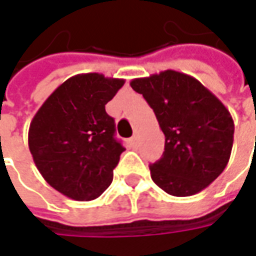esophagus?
<instances>
[{"label": "esophagus", "mask_w": 256, "mask_h": 256, "mask_svg": "<svg viewBox=\"0 0 256 256\" xmlns=\"http://www.w3.org/2000/svg\"><path fill=\"white\" fill-rule=\"evenodd\" d=\"M130 145H132V146H136V145H137V136H133V137L130 138Z\"/></svg>", "instance_id": "1"}]
</instances>
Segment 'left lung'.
<instances>
[{"mask_svg":"<svg viewBox=\"0 0 256 256\" xmlns=\"http://www.w3.org/2000/svg\"><path fill=\"white\" fill-rule=\"evenodd\" d=\"M154 110L164 152L150 164L154 182L172 196L202 192L225 170L233 146L230 112L186 74L166 70L130 82Z\"/></svg>","mask_w":256,"mask_h":256,"instance_id":"1","label":"left lung"}]
</instances>
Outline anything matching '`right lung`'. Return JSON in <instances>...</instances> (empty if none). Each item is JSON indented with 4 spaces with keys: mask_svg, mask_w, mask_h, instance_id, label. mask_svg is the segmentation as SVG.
<instances>
[{
    "mask_svg": "<svg viewBox=\"0 0 256 256\" xmlns=\"http://www.w3.org/2000/svg\"><path fill=\"white\" fill-rule=\"evenodd\" d=\"M124 84L89 72L71 76L49 96L31 120L28 148L52 188L78 202L94 200L112 182L124 148L106 104Z\"/></svg>",
    "mask_w": 256,
    "mask_h": 256,
    "instance_id": "1",
    "label": "right lung"
}]
</instances>
